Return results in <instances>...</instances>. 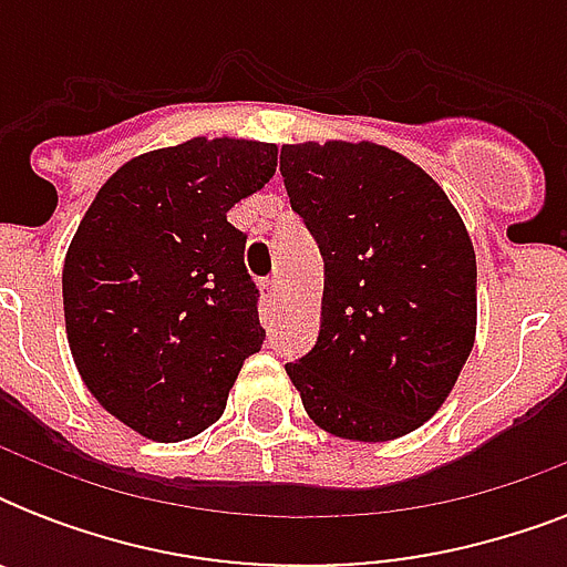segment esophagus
I'll return each mask as SVG.
<instances>
[{
    "label": "esophagus",
    "instance_id": "esophagus-1",
    "mask_svg": "<svg viewBox=\"0 0 567 567\" xmlns=\"http://www.w3.org/2000/svg\"><path fill=\"white\" fill-rule=\"evenodd\" d=\"M265 293H267V300L276 302V300H279V293H282V282H279V279H267Z\"/></svg>",
    "mask_w": 567,
    "mask_h": 567
}]
</instances>
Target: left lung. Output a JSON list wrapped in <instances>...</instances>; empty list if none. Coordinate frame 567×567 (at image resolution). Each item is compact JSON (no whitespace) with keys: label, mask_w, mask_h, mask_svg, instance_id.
<instances>
[{"label":"left lung","mask_w":567,"mask_h":567,"mask_svg":"<svg viewBox=\"0 0 567 567\" xmlns=\"http://www.w3.org/2000/svg\"><path fill=\"white\" fill-rule=\"evenodd\" d=\"M285 188L323 256L320 336L285 364L338 439H403L456 385L476 341V256L456 205L373 141L282 146Z\"/></svg>","instance_id":"obj_1"}]
</instances>
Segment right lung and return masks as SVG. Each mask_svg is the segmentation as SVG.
I'll use <instances>...</instances> for the list:
<instances>
[{
	"instance_id": "obj_1",
	"label": "right lung",
	"mask_w": 567,
	"mask_h": 567,
	"mask_svg": "<svg viewBox=\"0 0 567 567\" xmlns=\"http://www.w3.org/2000/svg\"><path fill=\"white\" fill-rule=\"evenodd\" d=\"M276 144L190 137L128 158L96 190L61 274L79 377L150 441H185L220 421L261 350L247 238L226 220L276 173Z\"/></svg>"
}]
</instances>
